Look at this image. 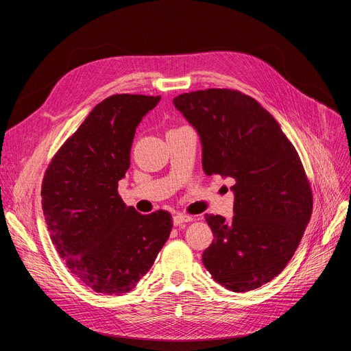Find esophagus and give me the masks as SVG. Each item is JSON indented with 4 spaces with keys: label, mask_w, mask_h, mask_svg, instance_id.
<instances>
[{
    "label": "esophagus",
    "mask_w": 351,
    "mask_h": 351,
    "mask_svg": "<svg viewBox=\"0 0 351 351\" xmlns=\"http://www.w3.org/2000/svg\"><path fill=\"white\" fill-rule=\"evenodd\" d=\"M192 216H188V215H182V213H178L173 216V225L175 226H182L185 225L188 222H192Z\"/></svg>",
    "instance_id": "34e87169"
}]
</instances>
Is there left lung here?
Instances as JSON below:
<instances>
[{"instance_id": "1", "label": "left lung", "mask_w": 351, "mask_h": 351, "mask_svg": "<svg viewBox=\"0 0 351 351\" xmlns=\"http://www.w3.org/2000/svg\"><path fill=\"white\" fill-rule=\"evenodd\" d=\"M173 105L200 138L205 173L236 182L232 220L205 216L215 239L202 262L232 291L261 287L286 267L311 216L300 158L278 121L242 92L195 90Z\"/></svg>"}]
</instances>
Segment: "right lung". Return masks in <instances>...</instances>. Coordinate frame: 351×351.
<instances>
[{
  "instance_id": "obj_1",
  "label": "right lung",
  "mask_w": 351,
  "mask_h": 351,
  "mask_svg": "<svg viewBox=\"0 0 351 351\" xmlns=\"http://www.w3.org/2000/svg\"><path fill=\"white\" fill-rule=\"evenodd\" d=\"M160 97L117 94L99 102L51 160L43 210L69 271L104 294L132 290L172 230L166 210L141 215L118 195L142 118Z\"/></svg>"
}]
</instances>
